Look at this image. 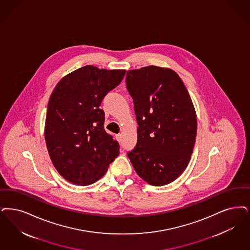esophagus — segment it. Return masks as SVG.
Here are the masks:
<instances>
[{
    "label": "esophagus",
    "mask_w": 250,
    "mask_h": 250,
    "mask_svg": "<svg viewBox=\"0 0 250 250\" xmlns=\"http://www.w3.org/2000/svg\"><path fill=\"white\" fill-rule=\"evenodd\" d=\"M115 137H116V140H118L119 142L122 141V134H117Z\"/></svg>",
    "instance_id": "obj_1"
}]
</instances>
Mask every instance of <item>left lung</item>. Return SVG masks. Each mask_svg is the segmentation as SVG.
Instances as JSON below:
<instances>
[{
    "mask_svg": "<svg viewBox=\"0 0 250 250\" xmlns=\"http://www.w3.org/2000/svg\"><path fill=\"white\" fill-rule=\"evenodd\" d=\"M125 83L138 123V142L127 156L142 180L167 185L187 167L195 143L190 95L174 70L156 66L128 70Z\"/></svg>",
    "mask_w": 250,
    "mask_h": 250,
    "instance_id": "left-lung-1",
    "label": "left lung"
}]
</instances>
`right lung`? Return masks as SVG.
<instances>
[{
    "instance_id": "obj_1",
    "label": "right lung",
    "mask_w": 250,
    "mask_h": 250,
    "mask_svg": "<svg viewBox=\"0 0 250 250\" xmlns=\"http://www.w3.org/2000/svg\"><path fill=\"white\" fill-rule=\"evenodd\" d=\"M125 74V70L87 65L62 78L51 95L44 128L47 150L56 169L73 184L100 180L119 155V143L104 129L100 106Z\"/></svg>"
}]
</instances>
